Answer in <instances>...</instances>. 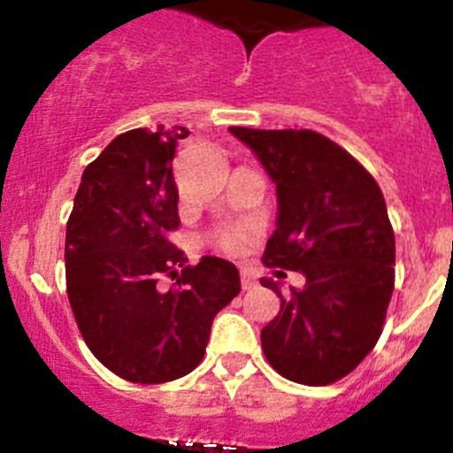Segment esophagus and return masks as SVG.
Listing matches in <instances>:
<instances>
[{"label":"esophagus","mask_w":453,"mask_h":453,"mask_svg":"<svg viewBox=\"0 0 453 453\" xmlns=\"http://www.w3.org/2000/svg\"><path fill=\"white\" fill-rule=\"evenodd\" d=\"M241 287H243L245 291H250L252 287H256V276L250 272V269H243V272H241Z\"/></svg>","instance_id":"esophagus-1"}]
</instances>
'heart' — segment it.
I'll return each mask as SVG.
<instances>
[{"label":"heart","mask_w":453,"mask_h":453,"mask_svg":"<svg viewBox=\"0 0 453 453\" xmlns=\"http://www.w3.org/2000/svg\"><path fill=\"white\" fill-rule=\"evenodd\" d=\"M245 241V232L241 230H226L219 234V243H221V248H226L227 252H236V250L243 245Z\"/></svg>","instance_id":"1"}]
</instances>
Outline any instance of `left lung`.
<instances>
[{
    "instance_id": "1",
    "label": "left lung",
    "mask_w": 453,
    "mask_h": 453,
    "mask_svg": "<svg viewBox=\"0 0 453 453\" xmlns=\"http://www.w3.org/2000/svg\"><path fill=\"white\" fill-rule=\"evenodd\" d=\"M276 184V230L263 263L303 272L260 331L267 362L304 386L346 377L374 349L395 289V232L372 175L342 146L309 129L230 127ZM282 273V272H278Z\"/></svg>"
}]
</instances>
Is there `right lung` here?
Wrapping results in <instances>:
<instances>
[{"mask_svg": "<svg viewBox=\"0 0 453 453\" xmlns=\"http://www.w3.org/2000/svg\"><path fill=\"white\" fill-rule=\"evenodd\" d=\"M184 127L118 135L81 177L65 232L67 298L85 344L134 383H164L203 359L214 315L241 291L239 269L217 256L195 267L166 234L180 226L173 157ZM162 273L178 287H157Z\"/></svg>", "mask_w": 453, "mask_h": 453, "instance_id": "1", "label": "right lung"}]
</instances>
